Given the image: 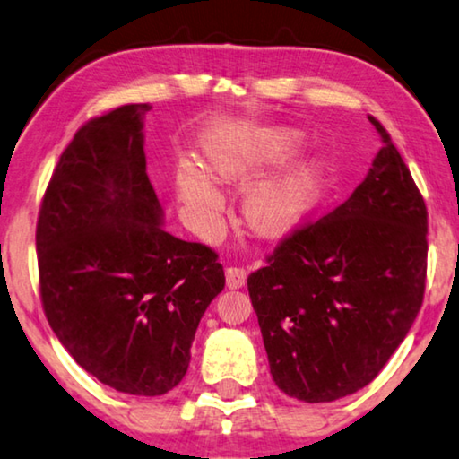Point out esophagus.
Here are the masks:
<instances>
[{"label": "esophagus", "instance_id": "obj_1", "mask_svg": "<svg viewBox=\"0 0 459 459\" xmlns=\"http://www.w3.org/2000/svg\"><path fill=\"white\" fill-rule=\"evenodd\" d=\"M227 287L229 289H241L245 285V270L238 268V266H229L227 268Z\"/></svg>", "mask_w": 459, "mask_h": 459}]
</instances>
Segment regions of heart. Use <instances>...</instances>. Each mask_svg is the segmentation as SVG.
I'll return each instance as SVG.
<instances>
[{"instance_id": "obj_1", "label": "heart", "mask_w": 459, "mask_h": 459, "mask_svg": "<svg viewBox=\"0 0 459 459\" xmlns=\"http://www.w3.org/2000/svg\"><path fill=\"white\" fill-rule=\"evenodd\" d=\"M299 145L293 131L230 133L205 145V168L221 183H249L268 166L287 160ZM180 199L202 222L216 221L224 208V195L204 170L183 166L178 170ZM320 189V168L301 162L281 177L257 185L245 199V216L254 230L279 237L291 230L312 208Z\"/></svg>"}]
</instances>
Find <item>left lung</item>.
<instances>
[{
    "label": "left lung",
    "instance_id": "8db88e82",
    "mask_svg": "<svg viewBox=\"0 0 459 459\" xmlns=\"http://www.w3.org/2000/svg\"><path fill=\"white\" fill-rule=\"evenodd\" d=\"M351 197L293 229L249 274L270 374L307 403L372 383L422 307L429 212L391 134Z\"/></svg>",
    "mask_w": 459,
    "mask_h": 459
}]
</instances>
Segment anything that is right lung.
I'll use <instances>...</instances> for the list:
<instances>
[{
	"label": "right lung",
	"instance_id": "obj_1",
	"mask_svg": "<svg viewBox=\"0 0 459 459\" xmlns=\"http://www.w3.org/2000/svg\"><path fill=\"white\" fill-rule=\"evenodd\" d=\"M147 103L87 120L62 152L37 221L39 291L51 331L100 383L156 397L186 374L218 254L162 229L143 152Z\"/></svg>",
	"mask_w": 459,
	"mask_h": 459
}]
</instances>
